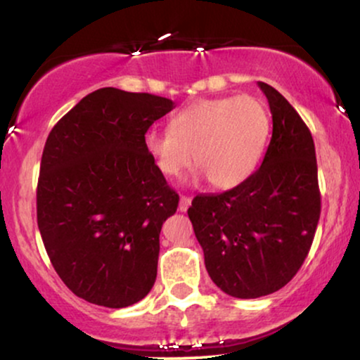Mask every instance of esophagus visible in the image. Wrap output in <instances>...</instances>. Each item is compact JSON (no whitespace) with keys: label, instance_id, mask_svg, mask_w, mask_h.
Instances as JSON below:
<instances>
[{"label":"esophagus","instance_id":"esophagus-1","mask_svg":"<svg viewBox=\"0 0 360 360\" xmlns=\"http://www.w3.org/2000/svg\"><path fill=\"white\" fill-rule=\"evenodd\" d=\"M191 201H193V199H191L189 195H181V199H179V211L181 212L188 211V207L191 206Z\"/></svg>","mask_w":360,"mask_h":360}]
</instances>
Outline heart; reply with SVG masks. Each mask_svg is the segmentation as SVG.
Segmentation results:
<instances>
[{"label": "heart", "instance_id": "b5f03b06", "mask_svg": "<svg viewBox=\"0 0 360 360\" xmlns=\"http://www.w3.org/2000/svg\"><path fill=\"white\" fill-rule=\"evenodd\" d=\"M269 136V115L254 96L204 99L184 108L167 131L149 129L144 149L162 174L177 177L193 162L214 188L248 179Z\"/></svg>", "mask_w": 360, "mask_h": 360}]
</instances>
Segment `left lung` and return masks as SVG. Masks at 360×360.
I'll return each mask as SVG.
<instances>
[{
  "label": "left lung",
  "instance_id": "8db88e82",
  "mask_svg": "<svg viewBox=\"0 0 360 360\" xmlns=\"http://www.w3.org/2000/svg\"><path fill=\"white\" fill-rule=\"evenodd\" d=\"M257 84L272 115L261 167L233 189L195 195L188 209L212 282L239 299L276 292L297 274L321 216L311 131L279 91Z\"/></svg>",
  "mask_w": 360,
  "mask_h": 360
}]
</instances>
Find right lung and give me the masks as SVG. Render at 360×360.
Listing matches in <instances>:
<instances>
[{"label": "right lung", "mask_w": 360, "mask_h": 360, "mask_svg": "<svg viewBox=\"0 0 360 360\" xmlns=\"http://www.w3.org/2000/svg\"><path fill=\"white\" fill-rule=\"evenodd\" d=\"M174 103L101 88L56 122L41 158L36 212L54 271L78 297L121 309L148 295L162 222L179 195L144 149Z\"/></svg>", "instance_id": "obj_1"}]
</instances>
